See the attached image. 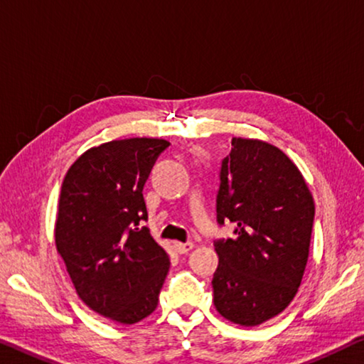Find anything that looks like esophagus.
I'll return each mask as SVG.
<instances>
[{
    "label": "esophagus",
    "instance_id": "34e87169",
    "mask_svg": "<svg viewBox=\"0 0 364 364\" xmlns=\"http://www.w3.org/2000/svg\"><path fill=\"white\" fill-rule=\"evenodd\" d=\"M194 247L193 243H175V250L180 252V255H186V252H189Z\"/></svg>",
    "mask_w": 364,
    "mask_h": 364
}]
</instances>
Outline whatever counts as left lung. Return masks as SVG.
Wrapping results in <instances>:
<instances>
[{
    "instance_id": "left-lung-1",
    "label": "left lung",
    "mask_w": 364,
    "mask_h": 364,
    "mask_svg": "<svg viewBox=\"0 0 364 364\" xmlns=\"http://www.w3.org/2000/svg\"><path fill=\"white\" fill-rule=\"evenodd\" d=\"M217 222L236 223L217 240L213 304L225 319L252 327L295 298L309 256L314 200L296 165L267 142L233 137L222 160Z\"/></svg>"
}]
</instances>
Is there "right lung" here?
<instances>
[{"label": "right lung", "instance_id": "1", "mask_svg": "<svg viewBox=\"0 0 364 364\" xmlns=\"http://www.w3.org/2000/svg\"><path fill=\"white\" fill-rule=\"evenodd\" d=\"M170 144L132 137L92 147L61 186L55 241L79 298L119 324L157 308L168 255L147 227L142 188Z\"/></svg>", "mask_w": 364, "mask_h": 364}]
</instances>
